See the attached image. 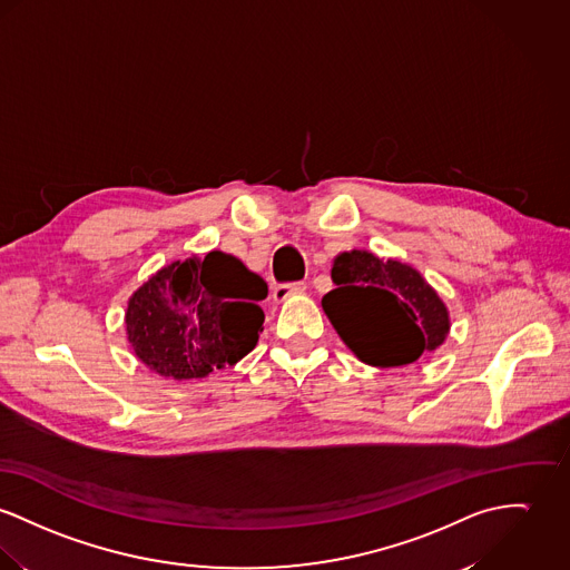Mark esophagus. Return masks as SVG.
Wrapping results in <instances>:
<instances>
[{"label":"esophagus","instance_id":"1","mask_svg":"<svg viewBox=\"0 0 570 570\" xmlns=\"http://www.w3.org/2000/svg\"><path fill=\"white\" fill-rule=\"evenodd\" d=\"M306 282H293V284H277L275 288H273V299L275 302H286L288 297H293V295H302V293H306Z\"/></svg>","mask_w":570,"mask_h":570}]
</instances>
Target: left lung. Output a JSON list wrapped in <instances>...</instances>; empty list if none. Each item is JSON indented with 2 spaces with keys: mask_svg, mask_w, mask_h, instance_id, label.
Segmentation results:
<instances>
[{
  "mask_svg": "<svg viewBox=\"0 0 570 570\" xmlns=\"http://www.w3.org/2000/svg\"><path fill=\"white\" fill-rule=\"evenodd\" d=\"M332 279L336 288L321 306L362 362L403 366L444 343L451 327L446 306L410 264L353 249L334 258Z\"/></svg>",
  "mask_w": 570,
  "mask_h": 570,
  "instance_id": "left-lung-1",
  "label": "left lung"
}]
</instances>
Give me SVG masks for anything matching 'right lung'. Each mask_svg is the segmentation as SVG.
<instances>
[{"instance_id":"right-lung-1","label":"right lung","mask_w":570,"mask_h":570,"mask_svg":"<svg viewBox=\"0 0 570 570\" xmlns=\"http://www.w3.org/2000/svg\"><path fill=\"white\" fill-rule=\"evenodd\" d=\"M266 295L263 277L229 254L176 261L131 295L128 341L154 373L202 380L256 347L264 323L258 302Z\"/></svg>"}]
</instances>
